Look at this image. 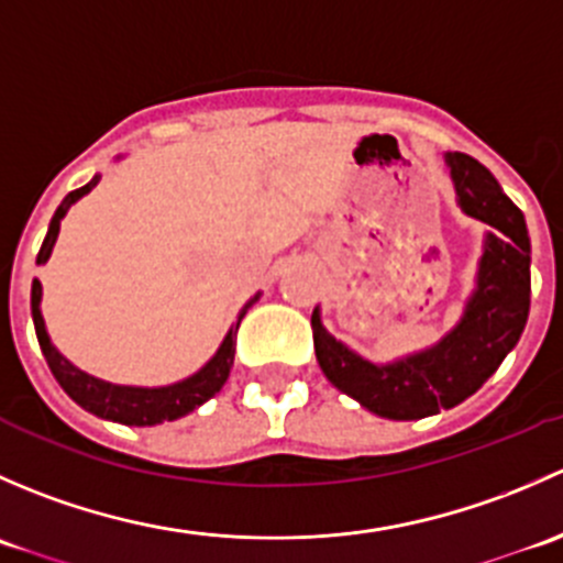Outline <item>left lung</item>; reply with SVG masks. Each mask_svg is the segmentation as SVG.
<instances>
[{
	"label": "left lung",
	"mask_w": 563,
	"mask_h": 563,
	"mask_svg": "<svg viewBox=\"0 0 563 563\" xmlns=\"http://www.w3.org/2000/svg\"><path fill=\"white\" fill-rule=\"evenodd\" d=\"M457 201L493 229L479 283L463 321L435 349L397 365H371L321 327L313 310V345L323 376L367 411L387 419H422L474 395L515 349L531 305V242L526 218L493 174L463 152L446 155Z\"/></svg>",
	"instance_id": "1"
}]
</instances>
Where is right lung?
<instances>
[{
    "label": "right lung",
    "instance_id": "right-lung-1",
    "mask_svg": "<svg viewBox=\"0 0 563 563\" xmlns=\"http://www.w3.org/2000/svg\"><path fill=\"white\" fill-rule=\"evenodd\" d=\"M100 176H95L89 185L78 187V190L67 192L65 201L59 203V209L54 212L48 225V234H45L43 247L37 253V264H45L51 255V247H54L56 234H59V220L65 218V212L70 209V203H76L84 192L92 190L98 185ZM40 283H32V318H35V332L37 343L43 349L45 362H48L51 373L59 382V387L73 397L81 408L98 413V417L111 419V422L122 424H157V422H172V419L185 417L192 408L207 402L209 397L218 395L223 389L225 378H229L231 365H234V351H236V329H240V321L245 318V310H242L240 318H236V327L225 334L223 345H220L218 354L207 362V367L190 376L187 382L174 384V387L163 389H139V387H117V384H106L100 378L87 376L78 367H73L54 345L48 343V334H45L43 316H40Z\"/></svg>",
    "mask_w": 563,
    "mask_h": 563
}]
</instances>
